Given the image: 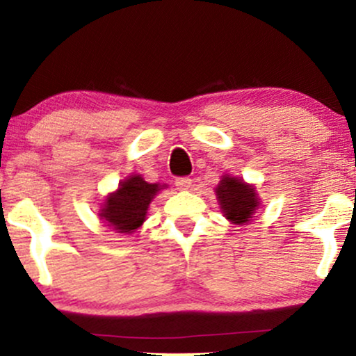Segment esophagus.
Here are the masks:
<instances>
[{"instance_id": "obj_1", "label": "esophagus", "mask_w": 356, "mask_h": 356, "mask_svg": "<svg viewBox=\"0 0 356 356\" xmlns=\"http://www.w3.org/2000/svg\"><path fill=\"white\" fill-rule=\"evenodd\" d=\"M175 185H177L178 190L185 191V190H190L191 186V179L190 178H177V181H175Z\"/></svg>"}]
</instances>
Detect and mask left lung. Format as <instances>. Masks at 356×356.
Masks as SVG:
<instances>
[{
	"mask_svg": "<svg viewBox=\"0 0 356 356\" xmlns=\"http://www.w3.org/2000/svg\"><path fill=\"white\" fill-rule=\"evenodd\" d=\"M215 193L225 218L240 227L252 223L253 215L261 204L254 185H250L245 179L232 175L221 177Z\"/></svg>",
	"mask_w": 356,
	"mask_h": 356,
	"instance_id": "8db88e82",
	"label": "left lung"
}]
</instances>
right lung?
<instances>
[{"mask_svg":"<svg viewBox=\"0 0 356 356\" xmlns=\"http://www.w3.org/2000/svg\"><path fill=\"white\" fill-rule=\"evenodd\" d=\"M166 188L165 183H148L141 175H129L99 203V220L115 233L131 235L145 223L154 196Z\"/></svg>","mask_w":356,"mask_h":356,"instance_id":"1","label":"right lung"}]
</instances>
